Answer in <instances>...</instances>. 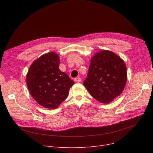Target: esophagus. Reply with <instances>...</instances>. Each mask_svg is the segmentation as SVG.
Masks as SVG:
<instances>
[{
    "label": "esophagus",
    "mask_w": 153,
    "mask_h": 153,
    "mask_svg": "<svg viewBox=\"0 0 153 153\" xmlns=\"http://www.w3.org/2000/svg\"><path fill=\"white\" fill-rule=\"evenodd\" d=\"M74 81L77 82H79L81 81V79L80 77H76V78L74 79Z\"/></svg>",
    "instance_id": "34e87169"
}]
</instances>
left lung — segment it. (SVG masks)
Returning a JSON list of instances; mask_svg holds the SVG:
<instances>
[{"label":"left lung","mask_w":153,"mask_h":153,"mask_svg":"<svg viewBox=\"0 0 153 153\" xmlns=\"http://www.w3.org/2000/svg\"><path fill=\"white\" fill-rule=\"evenodd\" d=\"M127 80L125 63L114 53L103 50L91 59L84 85L92 97L108 103L123 92Z\"/></svg>","instance_id":"8db88e82"}]
</instances>
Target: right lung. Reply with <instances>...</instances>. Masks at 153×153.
Returning <instances> with one entry per match:
<instances>
[{
  "label": "right lung",
  "mask_w": 153,
  "mask_h": 153,
  "mask_svg": "<svg viewBox=\"0 0 153 153\" xmlns=\"http://www.w3.org/2000/svg\"><path fill=\"white\" fill-rule=\"evenodd\" d=\"M59 56L54 52L45 54L30 66L27 85L31 95L38 103L55 109L66 100L74 82L59 69Z\"/></svg>",
  "instance_id": "right-lung-1"
}]
</instances>
